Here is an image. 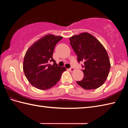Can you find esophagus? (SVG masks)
<instances>
[{"label": "esophagus", "mask_w": 128, "mask_h": 128, "mask_svg": "<svg viewBox=\"0 0 128 128\" xmlns=\"http://www.w3.org/2000/svg\"><path fill=\"white\" fill-rule=\"evenodd\" d=\"M69 70L70 72H73L75 70V69H74V68H71L69 69Z\"/></svg>", "instance_id": "1"}]
</instances>
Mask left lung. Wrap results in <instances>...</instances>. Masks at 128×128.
<instances>
[{"label": "left lung", "instance_id": "1", "mask_svg": "<svg viewBox=\"0 0 128 128\" xmlns=\"http://www.w3.org/2000/svg\"><path fill=\"white\" fill-rule=\"evenodd\" d=\"M78 56V61L84 62V76L76 81L81 88L93 90L102 86L109 74L110 63L105 48L96 38L88 32L74 35L69 38Z\"/></svg>", "mask_w": 128, "mask_h": 128}]
</instances>
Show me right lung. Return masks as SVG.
<instances>
[{"label":"right lung","mask_w":128,"mask_h":128,"mask_svg":"<svg viewBox=\"0 0 128 128\" xmlns=\"http://www.w3.org/2000/svg\"><path fill=\"white\" fill-rule=\"evenodd\" d=\"M62 36L48 34L34 43L24 56L23 70L27 79L36 88L46 90L58 82L62 73L66 70L59 66L53 58L56 44ZM53 61V64H50Z\"/></svg>","instance_id":"right-lung-1"}]
</instances>
